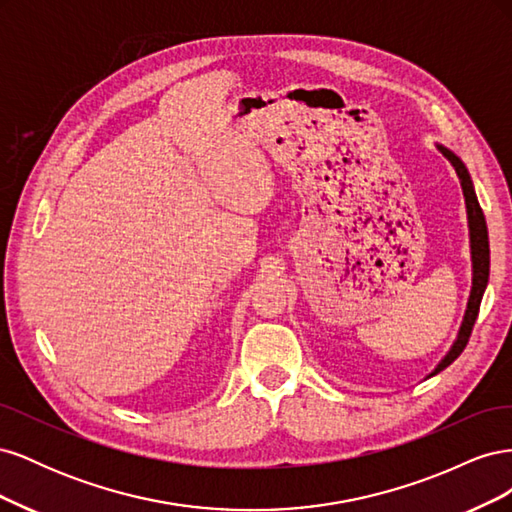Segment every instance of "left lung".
Listing matches in <instances>:
<instances>
[{
	"label": "left lung",
	"instance_id": "1",
	"mask_svg": "<svg viewBox=\"0 0 512 512\" xmlns=\"http://www.w3.org/2000/svg\"><path fill=\"white\" fill-rule=\"evenodd\" d=\"M442 156L453 164L455 173L461 181V188H463V196H466V207H468V220H470V243H472V269H474V277H472V292H470V301H468V309H466V318H463L461 324V331L455 346L451 348L444 356V361L436 367L431 376H436L438 371L446 369L451 365L457 356L463 352V348L468 346V339L472 335L474 329V322L478 316V309H480V299H483V292L487 288L489 282V232H487V222H485V213L478 205V198L474 192V185L470 179L468 168L463 166V162L455 156L451 149H446L442 145H438Z\"/></svg>",
	"mask_w": 512,
	"mask_h": 512
}]
</instances>
